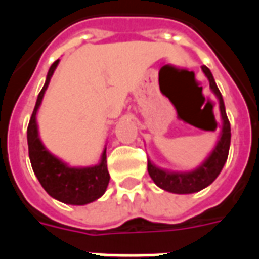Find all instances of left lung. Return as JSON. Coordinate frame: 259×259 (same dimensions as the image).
I'll use <instances>...</instances> for the list:
<instances>
[{"mask_svg": "<svg viewBox=\"0 0 259 259\" xmlns=\"http://www.w3.org/2000/svg\"><path fill=\"white\" fill-rule=\"evenodd\" d=\"M202 72L208 77L209 87L219 100V109H221V115H222V133H221V139L218 141L217 147L213 148L211 155L206 158L205 162L193 172H186V174L168 172V170H162V169L157 168L155 165H152L151 162H148V174L151 176V179L154 180V183L163 190L176 193V194H190V193L202 190L204 187L211 185L212 182L218 178V175L221 174L229 155L230 123H229V119L226 116L222 94H221V91L218 89L215 80H213L211 70L206 66H202Z\"/></svg>", "mask_w": 259, "mask_h": 259, "instance_id": "left-lung-1", "label": "left lung"}]
</instances>
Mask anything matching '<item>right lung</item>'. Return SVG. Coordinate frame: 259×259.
<instances>
[{
	"mask_svg": "<svg viewBox=\"0 0 259 259\" xmlns=\"http://www.w3.org/2000/svg\"><path fill=\"white\" fill-rule=\"evenodd\" d=\"M57 59L48 70L46 84L37 97L36 107L31 113L30 122L27 126V144L31 168L36 174L37 179L41 183L44 190L55 200L72 204L84 205L100 198L109 183V174L107 168V150H104L101 162L90 168H69L66 163L51 155L42 146L37 132L36 113L42 101L44 93L47 90L54 70L58 65Z\"/></svg>",
	"mask_w": 259,
	"mask_h": 259,
	"instance_id": "1",
	"label": "right lung"
}]
</instances>
